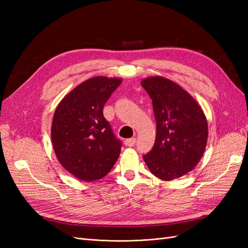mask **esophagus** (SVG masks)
<instances>
[{
    "label": "esophagus",
    "instance_id": "esophagus-1",
    "mask_svg": "<svg viewBox=\"0 0 248 248\" xmlns=\"http://www.w3.org/2000/svg\"><path fill=\"white\" fill-rule=\"evenodd\" d=\"M136 138H131V139H127L125 141H124V144H125V146H127V147H133L134 145H136Z\"/></svg>",
    "mask_w": 248,
    "mask_h": 248
}]
</instances>
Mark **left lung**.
I'll use <instances>...</instances> for the list:
<instances>
[{
    "label": "left lung",
    "mask_w": 248,
    "mask_h": 248,
    "mask_svg": "<svg viewBox=\"0 0 248 248\" xmlns=\"http://www.w3.org/2000/svg\"><path fill=\"white\" fill-rule=\"evenodd\" d=\"M152 99L156 139L142 155L150 171L164 181L181 177L196 168L208 140V123L202 109L176 82L162 77L141 80Z\"/></svg>",
    "instance_id": "left-lung-1"
}]
</instances>
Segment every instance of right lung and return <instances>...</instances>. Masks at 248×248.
<instances>
[{"instance_id": "right-lung-1", "label": "right lung", "mask_w": 248, "mask_h": 248, "mask_svg": "<svg viewBox=\"0 0 248 248\" xmlns=\"http://www.w3.org/2000/svg\"><path fill=\"white\" fill-rule=\"evenodd\" d=\"M122 79L95 77L67 94L51 124L54 151L62 167L82 181L107 176L119 158L122 142L103 117V107Z\"/></svg>"}]
</instances>
